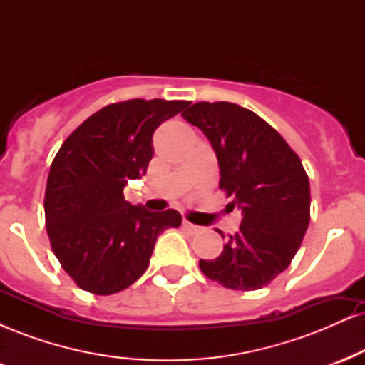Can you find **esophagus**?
Masks as SVG:
<instances>
[{
	"instance_id": "obj_1",
	"label": "esophagus",
	"mask_w": 365,
	"mask_h": 365,
	"mask_svg": "<svg viewBox=\"0 0 365 365\" xmlns=\"http://www.w3.org/2000/svg\"><path fill=\"white\" fill-rule=\"evenodd\" d=\"M183 228H185L187 232H190V233H199L200 232V226L192 225L190 221H187V220H183Z\"/></svg>"
}]
</instances>
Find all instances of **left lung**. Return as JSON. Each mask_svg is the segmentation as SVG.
Listing matches in <instances>:
<instances>
[{"label":"left lung","instance_id":"8db88e82","mask_svg":"<svg viewBox=\"0 0 365 365\" xmlns=\"http://www.w3.org/2000/svg\"><path fill=\"white\" fill-rule=\"evenodd\" d=\"M182 116L207 137L220 188L242 211L238 232L220 257L200 259V271L232 290H259L290 266L307 232L311 187L302 161L271 125L238 104L195 103Z\"/></svg>","mask_w":365,"mask_h":365}]
</instances>
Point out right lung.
I'll return each instance as SVG.
<instances>
[{
    "mask_svg": "<svg viewBox=\"0 0 365 365\" xmlns=\"http://www.w3.org/2000/svg\"><path fill=\"white\" fill-rule=\"evenodd\" d=\"M188 101L130 99L89 116L61 144L46 185V228L53 252L82 290L111 295L148 269L158 237L178 228L175 209L148 211L125 200L128 180L153 159V135Z\"/></svg>",
    "mask_w": 365,
    "mask_h": 365,
    "instance_id": "1",
    "label": "right lung"
}]
</instances>
